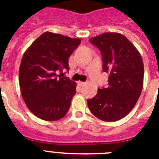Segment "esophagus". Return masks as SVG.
I'll return each instance as SVG.
<instances>
[{"label":"esophagus","mask_w":159,"mask_h":159,"mask_svg":"<svg viewBox=\"0 0 159 159\" xmlns=\"http://www.w3.org/2000/svg\"><path fill=\"white\" fill-rule=\"evenodd\" d=\"M78 84L80 86H84V84H85V82H82V81H79Z\"/></svg>","instance_id":"esophagus-1"}]
</instances>
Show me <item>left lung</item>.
Wrapping results in <instances>:
<instances>
[{
  "mask_svg": "<svg viewBox=\"0 0 159 159\" xmlns=\"http://www.w3.org/2000/svg\"><path fill=\"white\" fill-rule=\"evenodd\" d=\"M89 40L100 50L102 70L109 77L107 88H99L96 95L88 99V107L102 121H117L130 113L141 95L143 59L134 44L119 32H105Z\"/></svg>",
  "mask_w": 159,
  "mask_h": 159,
  "instance_id": "1",
  "label": "left lung"
}]
</instances>
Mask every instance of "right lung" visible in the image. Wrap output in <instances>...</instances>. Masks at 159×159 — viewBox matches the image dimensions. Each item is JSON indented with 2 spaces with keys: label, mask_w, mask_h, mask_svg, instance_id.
Returning <instances> with one entry per match:
<instances>
[{
  "label": "right lung",
  "mask_w": 159,
  "mask_h": 159,
  "mask_svg": "<svg viewBox=\"0 0 159 159\" xmlns=\"http://www.w3.org/2000/svg\"><path fill=\"white\" fill-rule=\"evenodd\" d=\"M80 42L79 38L45 32L24 53L19 69L20 92L38 118L56 121L67 114L76 84L67 77L57 78L56 71L69 69L68 59Z\"/></svg>",
  "instance_id": "right-lung-1"
}]
</instances>
